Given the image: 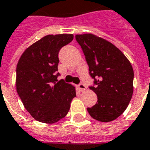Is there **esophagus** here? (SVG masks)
I'll use <instances>...</instances> for the list:
<instances>
[{
	"label": "esophagus",
	"instance_id": "esophagus-1",
	"mask_svg": "<svg viewBox=\"0 0 150 150\" xmlns=\"http://www.w3.org/2000/svg\"><path fill=\"white\" fill-rule=\"evenodd\" d=\"M78 88L81 90V91H85L86 89H87V88H86V86L84 85V84H83V83H80L78 85Z\"/></svg>",
	"mask_w": 150,
	"mask_h": 150
}]
</instances>
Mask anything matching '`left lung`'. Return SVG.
Returning <instances> with one entry per match:
<instances>
[{
  "mask_svg": "<svg viewBox=\"0 0 150 150\" xmlns=\"http://www.w3.org/2000/svg\"><path fill=\"white\" fill-rule=\"evenodd\" d=\"M96 87L98 101L88 112L101 122L114 120L125 112L133 94L134 71L131 62L114 45L92 33L76 35Z\"/></svg>",
  "mask_w": 150,
  "mask_h": 150,
  "instance_id": "left-lung-1",
  "label": "left lung"
}]
</instances>
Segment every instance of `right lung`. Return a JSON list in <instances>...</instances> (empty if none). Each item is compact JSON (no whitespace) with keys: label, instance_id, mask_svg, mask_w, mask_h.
<instances>
[{"label":"right lung","instance_id":"1","mask_svg":"<svg viewBox=\"0 0 150 150\" xmlns=\"http://www.w3.org/2000/svg\"><path fill=\"white\" fill-rule=\"evenodd\" d=\"M73 34L47 35L28 47L16 67V91L25 110L35 120L53 124L67 116L76 97L75 87L58 81L59 52Z\"/></svg>","mask_w":150,"mask_h":150}]
</instances>
